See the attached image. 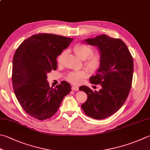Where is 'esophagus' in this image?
I'll return each mask as SVG.
<instances>
[{
  "mask_svg": "<svg viewBox=\"0 0 150 150\" xmlns=\"http://www.w3.org/2000/svg\"><path fill=\"white\" fill-rule=\"evenodd\" d=\"M72 91H78L79 88H78V87H77V86H72Z\"/></svg>",
  "mask_w": 150,
  "mask_h": 150,
  "instance_id": "esophagus-1",
  "label": "esophagus"
}]
</instances>
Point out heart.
<instances>
[{
    "mask_svg": "<svg viewBox=\"0 0 150 150\" xmlns=\"http://www.w3.org/2000/svg\"><path fill=\"white\" fill-rule=\"evenodd\" d=\"M73 52L81 60H86L84 65L90 72H96L100 69L103 64V59L100 55L93 54L94 50L92 47L84 44L78 43L73 47ZM66 55V51H63L59 54L57 57V63L59 64L63 63ZM88 76L89 72L87 70L71 72L67 76L66 80L72 84L79 85Z\"/></svg>",
    "mask_w": 150,
    "mask_h": 150,
    "instance_id": "obj_1",
    "label": "heart"
}]
</instances>
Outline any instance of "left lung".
<instances>
[{"instance_id": "obj_1", "label": "left lung", "mask_w": 150, "mask_h": 150, "mask_svg": "<svg viewBox=\"0 0 150 150\" xmlns=\"http://www.w3.org/2000/svg\"><path fill=\"white\" fill-rule=\"evenodd\" d=\"M85 42L100 50L103 64L89 80L92 84H100L102 88L93 91L86 86H81L79 89L87 95L81 108L87 116L103 120L118 111L127 98L132 86L133 59L127 46L120 38L103 35Z\"/></svg>"}]
</instances>
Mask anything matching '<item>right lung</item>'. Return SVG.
I'll return each instance as SVG.
<instances>
[{
    "instance_id": "right-lung-1",
    "label": "right lung",
    "mask_w": 150,
    "mask_h": 150,
    "mask_svg": "<svg viewBox=\"0 0 150 150\" xmlns=\"http://www.w3.org/2000/svg\"><path fill=\"white\" fill-rule=\"evenodd\" d=\"M73 38L40 33L25 40L13 58L12 80L16 97L27 114L38 120L52 117L71 86L62 81L50 87L47 74L57 69V56Z\"/></svg>"
}]
</instances>
